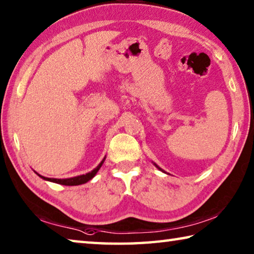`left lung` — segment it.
<instances>
[{
  "label": "left lung",
  "instance_id": "1",
  "mask_svg": "<svg viewBox=\"0 0 254 254\" xmlns=\"http://www.w3.org/2000/svg\"><path fill=\"white\" fill-rule=\"evenodd\" d=\"M156 166H157V165H156ZM157 167H158V166H157ZM158 168H159V167H158ZM159 169H160V168H159ZM160 170H161V169H160Z\"/></svg>",
  "mask_w": 254,
  "mask_h": 254
}]
</instances>
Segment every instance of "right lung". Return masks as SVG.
<instances>
[{"instance_id": "obj_1", "label": "right lung", "mask_w": 254, "mask_h": 254, "mask_svg": "<svg viewBox=\"0 0 254 254\" xmlns=\"http://www.w3.org/2000/svg\"><path fill=\"white\" fill-rule=\"evenodd\" d=\"M104 160H105V158L103 159L100 165H98L95 169L92 170L91 173H88V174H86V175H81V176H77V177L67 178V179H56V178H47V177H44V176H41L39 174H38V176H39V177H41L42 179L49 180V182H53V183H56V184L65 185V186H77V185L85 184V183H87L88 180H91L94 177V176L96 175L98 169L101 168V166L103 165V162H104Z\"/></svg>"}]
</instances>
